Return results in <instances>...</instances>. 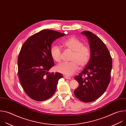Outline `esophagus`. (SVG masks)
<instances>
[{"instance_id": "1", "label": "esophagus", "mask_w": 126, "mask_h": 126, "mask_svg": "<svg viewBox=\"0 0 126 126\" xmlns=\"http://www.w3.org/2000/svg\"><path fill=\"white\" fill-rule=\"evenodd\" d=\"M64 78L67 79H71V78H70L69 77H67V76H64Z\"/></svg>"}]
</instances>
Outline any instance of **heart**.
<instances>
[{"label": "heart", "mask_w": 126, "mask_h": 126, "mask_svg": "<svg viewBox=\"0 0 126 126\" xmlns=\"http://www.w3.org/2000/svg\"><path fill=\"white\" fill-rule=\"evenodd\" d=\"M63 46L73 52L69 63H63L57 65L56 70L64 75L69 76L76 72L79 69V64L83 67L88 63L91 52L88 47L83 45V43L74 37H70L63 42ZM50 54L53 60L58 63L61 61L62 52L61 48L55 45L50 49Z\"/></svg>", "instance_id": "heart-1"}]
</instances>
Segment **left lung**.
<instances>
[{
  "label": "left lung",
  "mask_w": 126,
  "mask_h": 126,
  "mask_svg": "<svg viewBox=\"0 0 126 126\" xmlns=\"http://www.w3.org/2000/svg\"><path fill=\"white\" fill-rule=\"evenodd\" d=\"M81 34L88 40L91 56L82 72L74 77L79 86L74 94L80 101L88 103L95 101L106 91L111 80L112 60L105 44L98 37L87 31Z\"/></svg>",
  "instance_id": "1"
}]
</instances>
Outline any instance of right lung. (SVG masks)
Instances as JSON below:
<instances>
[{
    "instance_id": "1",
    "label": "right lung",
    "mask_w": 126,
    "mask_h": 126,
    "mask_svg": "<svg viewBox=\"0 0 126 126\" xmlns=\"http://www.w3.org/2000/svg\"><path fill=\"white\" fill-rule=\"evenodd\" d=\"M65 34L45 29L30 37L23 44L18 58V72L21 84L32 99L43 101L55 93L60 72L49 73L54 66L50 49L52 43Z\"/></svg>"
}]
</instances>
